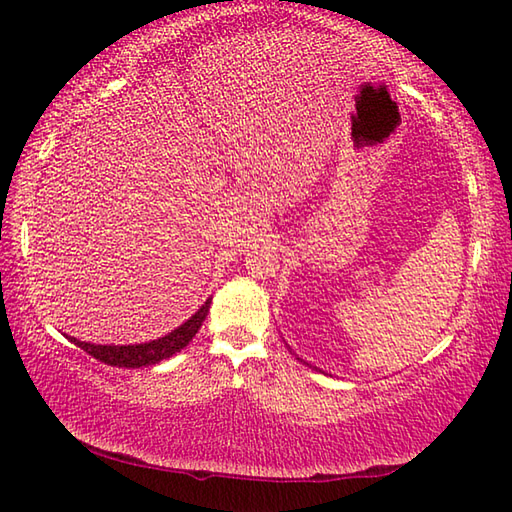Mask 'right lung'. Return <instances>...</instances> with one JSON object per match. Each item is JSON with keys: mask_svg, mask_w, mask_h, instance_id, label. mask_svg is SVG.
<instances>
[{"mask_svg": "<svg viewBox=\"0 0 512 512\" xmlns=\"http://www.w3.org/2000/svg\"><path fill=\"white\" fill-rule=\"evenodd\" d=\"M211 308V297L204 301V306L193 314L189 321H184L178 330L169 332L162 339L140 343V345H92L79 339H70L76 347H81L83 352L90 356L99 358L101 363L112 365V367H145V365H156L165 358L180 352L182 347H187L189 341L200 330L202 321L206 319Z\"/></svg>", "mask_w": 512, "mask_h": 512, "instance_id": "obj_1", "label": "right lung"}]
</instances>
